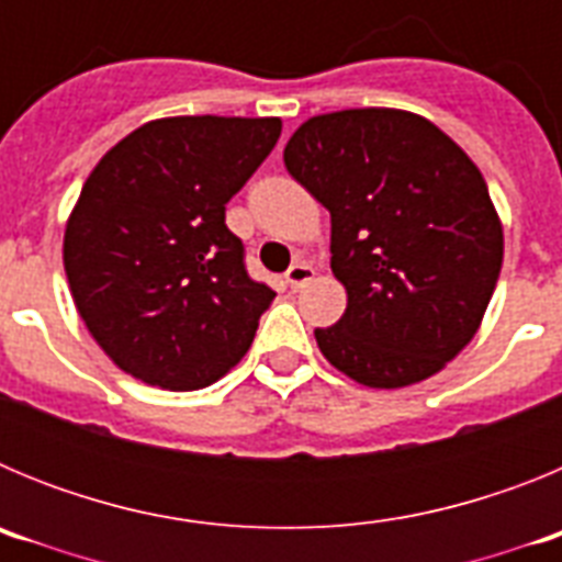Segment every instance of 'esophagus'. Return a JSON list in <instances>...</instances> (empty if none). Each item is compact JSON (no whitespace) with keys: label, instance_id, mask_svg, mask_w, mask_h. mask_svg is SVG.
I'll use <instances>...</instances> for the list:
<instances>
[{"label":"esophagus","instance_id":"obj_1","mask_svg":"<svg viewBox=\"0 0 562 562\" xmlns=\"http://www.w3.org/2000/svg\"><path fill=\"white\" fill-rule=\"evenodd\" d=\"M315 278V267L306 265V261H295V265L286 270V284L292 286V290H301V286H306Z\"/></svg>","mask_w":562,"mask_h":562}]
</instances>
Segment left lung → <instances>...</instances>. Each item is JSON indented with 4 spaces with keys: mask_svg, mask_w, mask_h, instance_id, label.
I'll list each match as a JSON object with an SVG mask.
<instances>
[{
    "mask_svg": "<svg viewBox=\"0 0 562 562\" xmlns=\"http://www.w3.org/2000/svg\"><path fill=\"white\" fill-rule=\"evenodd\" d=\"M284 166L331 216L349 304L315 329L326 360L369 389H405L473 340L498 284L504 231L475 162L402 109L310 117Z\"/></svg>",
    "mask_w": 562,
    "mask_h": 562,
    "instance_id": "1",
    "label": "left lung"
}]
</instances>
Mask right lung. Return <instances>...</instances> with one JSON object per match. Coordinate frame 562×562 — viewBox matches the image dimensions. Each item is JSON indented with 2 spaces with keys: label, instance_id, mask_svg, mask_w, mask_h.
<instances>
[{
  "label": "right lung",
  "instance_id": "obj_1",
  "mask_svg": "<svg viewBox=\"0 0 562 562\" xmlns=\"http://www.w3.org/2000/svg\"><path fill=\"white\" fill-rule=\"evenodd\" d=\"M278 137V117H160L92 168L69 213L64 270L117 369L196 391L247 355L276 292L247 276L225 205Z\"/></svg>",
  "mask_w": 562,
  "mask_h": 562
}]
</instances>
